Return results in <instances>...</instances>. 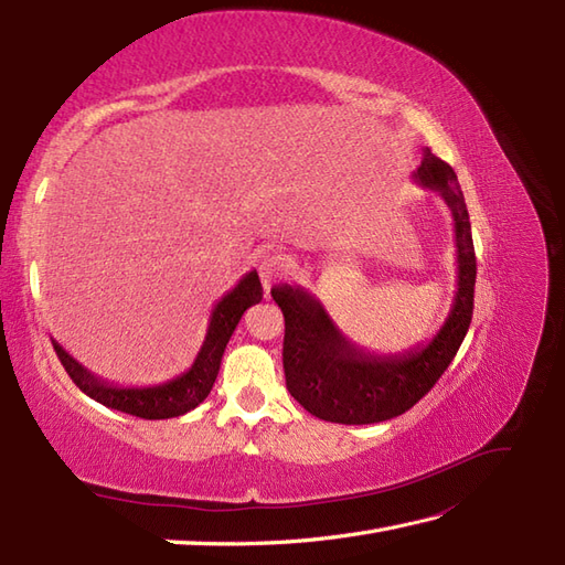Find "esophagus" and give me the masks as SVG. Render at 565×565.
<instances>
[{"instance_id": "34e87169", "label": "esophagus", "mask_w": 565, "mask_h": 565, "mask_svg": "<svg viewBox=\"0 0 565 565\" xmlns=\"http://www.w3.org/2000/svg\"><path fill=\"white\" fill-rule=\"evenodd\" d=\"M286 269H289V259H286L284 255H279V252H274V255L264 257L259 262V279L264 284V289H269V286L276 279H281Z\"/></svg>"}]
</instances>
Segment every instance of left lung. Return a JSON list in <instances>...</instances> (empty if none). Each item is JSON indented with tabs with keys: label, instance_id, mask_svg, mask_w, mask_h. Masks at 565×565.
Here are the masks:
<instances>
[{
	"label": "left lung",
	"instance_id": "obj_1",
	"mask_svg": "<svg viewBox=\"0 0 565 565\" xmlns=\"http://www.w3.org/2000/svg\"><path fill=\"white\" fill-rule=\"evenodd\" d=\"M413 179L444 199L456 235L454 303L444 326L427 344L398 354H371L347 340L318 298L301 286L281 284L271 289L286 326V388L310 415L328 423L374 425L411 411L447 371L471 326L476 252L459 179L429 150H425Z\"/></svg>",
	"mask_w": 565,
	"mask_h": 565
}]
</instances>
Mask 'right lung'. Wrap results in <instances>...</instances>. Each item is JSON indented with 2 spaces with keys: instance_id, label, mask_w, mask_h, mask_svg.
Masks as SVG:
<instances>
[{
  "instance_id": "obj_1",
  "label": "right lung",
  "mask_w": 565,
  "mask_h": 565,
  "mask_svg": "<svg viewBox=\"0 0 565 565\" xmlns=\"http://www.w3.org/2000/svg\"><path fill=\"white\" fill-rule=\"evenodd\" d=\"M259 301H262L259 276L257 271H249L237 281L233 291H227L221 301L215 303L209 320L206 338H203V344L191 369L172 381L158 383V386H142V388L114 386V383L94 376L92 371L84 369L77 359H72L55 340H53V347L60 364L65 366L70 379L77 383V388L82 393H87L89 398H94L97 403L111 407V411L136 415L142 419L179 417L189 411H194L199 403L206 401V395L211 393L215 383V376H218L227 340H231V334L235 332L245 310Z\"/></svg>"
}]
</instances>
